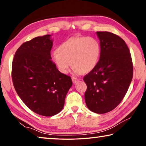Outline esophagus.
<instances>
[{
    "label": "esophagus",
    "mask_w": 146,
    "mask_h": 146,
    "mask_svg": "<svg viewBox=\"0 0 146 146\" xmlns=\"http://www.w3.org/2000/svg\"><path fill=\"white\" fill-rule=\"evenodd\" d=\"M78 80H79L78 78H76V77H74V76H73V77H72V81H73V82L74 84L76 83V82H78Z\"/></svg>",
    "instance_id": "obj_1"
}]
</instances>
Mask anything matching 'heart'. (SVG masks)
Listing matches in <instances>:
<instances>
[{
  "label": "heart",
  "mask_w": 146,
  "mask_h": 146,
  "mask_svg": "<svg viewBox=\"0 0 146 146\" xmlns=\"http://www.w3.org/2000/svg\"><path fill=\"white\" fill-rule=\"evenodd\" d=\"M101 48L97 39L91 36H73L58 46L51 58L62 73H68L71 64L75 73L92 71L99 60Z\"/></svg>",
  "instance_id": "1"
}]
</instances>
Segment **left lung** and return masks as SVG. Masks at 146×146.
<instances>
[{
    "label": "left lung",
    "mask_w": 146,
    "mask_h": 146,
    "mask_svg": "<svg viewBox=\"0 0 146 146\" xmlns=\"http://www.w3.org/2000/svg\"><path fill=\"white\" fill-rule=\"evenodd\" d=\"M101 52L97 65L84 76L87 85L84 95L91 111L103 114L117 107L129 87L133 75L129 49L119 36L108 31H97Z\"/></svg>",
    "instance_id": "8db88e82"
}]
</instances>
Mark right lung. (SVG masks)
<instances>
[{
    "mask_svg": "<svg viewBox=\"0 0 146 146\" xmlns=\"http://www.w3.org/2000/svg\"><path fill=\"white\" fill-rule=\"evenodd\" d=\"M50 36H37L22 44L15 54L11 70L19 97L31 111L45 117L62 110L73 84L71 76L60 73L51 60Z\"/></svg>",
    "mask_w": 146,
    "mask_h": 146,
    "instance_id": "obj_1",
    "label": "right lung"
}]
</instances>
